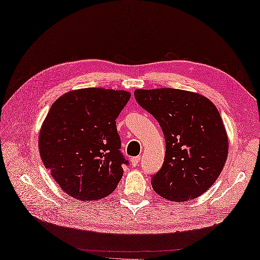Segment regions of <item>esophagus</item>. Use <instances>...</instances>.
I'll return each instance as SVG.
<instances>
[{"instance_id":"1","label":"esophagus","mask_w":260,"mask_h":260,"mask_svg":"<svg viewBox=\"0 0 260 260\" xmlns=\"http://www.w3.org/2000/svg\"><path fill=\"white\" fill-rule=\"evenodd\" d=\"M130 162H131L132 166H134V167H137L138 164H139V162H140V156L131 157V159H130Z\"/></svg>"}]
</instances>
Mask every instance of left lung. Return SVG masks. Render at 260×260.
Masks as SVG:
<instances>
[{"instance_id":"8db88e82","label":"left lung","mask_w":260,"mask_h":260,"mask_svg":"<svg viewBox=\"0 0 260 260\" xmlns=\"http://www.w3.org/2000/svg\"><path fill=\"white\" fill-rule=\"evenodd\" d=\"M135 98L166 138L163 166L151 180L154 191L179 203L206 192L229 154V137L215 105L200 93L173 88L137 89Z\"/></svg>"}]
</instances>
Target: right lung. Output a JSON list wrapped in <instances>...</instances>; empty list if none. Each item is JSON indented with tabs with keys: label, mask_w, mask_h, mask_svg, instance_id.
Instances as JSON below:
<instances>
[{
	"label": "right lung",
	"mask_w": 260,
	"mask_h": 260,
	"mask_svg": "<svg viewBox=\"0 0 260 260\" xmlns=\"http://www.w3.org/2000/svg\"><path fill=\"white\" fill-rule=\"evenodd\" d=\"M131 93L82 88L50 107L39 136L44 166L66 194L79 201L104 199L117 187L128 163L120 152L116 119Z\"/></svg>",
	"instance_id": "right-lung-1"
}]
</instances>
